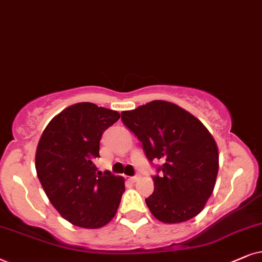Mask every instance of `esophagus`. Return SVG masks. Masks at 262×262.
Returning a JSON list of instances; mask_svg holds the SVG:
<instances>
[{
	"label": "esophagus",
	"instance_id": "esophagus-1",
	"mask_svg": "<svg viewBox=\"0 0 262 262\" xmlns=\"http://www.w3.org/2000/svg\"><path fill=\"white\" fill-rule=\"evenodd\" d=\"M128 180H129V181H132V182H137V181L140 180V175H139V173H137V175H134V176L129 177Z\"/></svg>",
	"mask_w": 262,
	"mask_h": 262
}]
</instances>
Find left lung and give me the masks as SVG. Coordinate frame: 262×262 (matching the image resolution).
Returning a JSON list of instances; mask_svg holds the SVG:
<instances>
[{
  "instance_id": "1",
  "label": "left lung",
  "mask_w": 262,
  "mask_h": 262,
  "mask_svg": "<svg viewBox=\"0 0 262 262\" xmlns=\"http://www.w3.org/2000/svg\"><path fill=\"white\" fill-rule=\"evenodd\" d=\"M121 120L141 142L146 158L157 165L155 190L146 205L163 223L175 224L198 215L213 191L218 148L206 127L175 104L153 100Z\"/></svg>"
}]
</instances>
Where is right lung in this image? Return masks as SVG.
I'll return each mask as SVG.
<instances>
[{
    "label": "right lung",
    "instance_id": "add662e5",
    "mask_svg": "<svg viewBox=\"0 0 262 262\" xmlns=\"http://www.w3.org/2000/svg\"><path fill=\"white\" fill-rule=\"evenodd\" d=\"M118 118L117 111L93 103L74 104L52 118L38 144L41 187L58 213L80 228H102L120 206L123 179L100 173L93 164L103 133Z\"/></svg>",
    "mask_w": 262,
    "mask_h": 262
}]
</instances>
